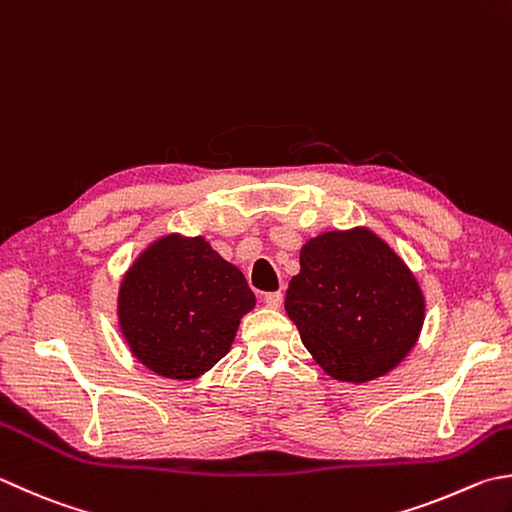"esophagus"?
<instances>
[{
  "mask_svg": "<svg viewBox=\"0 0 512 512\" xmlns=\"http://www.w3.org/2000/svg\"><path fill=\"white\" fill-rule=\"evenodd\" d=\"M263 303L267 307H272V310H278V307H281V303H283V292H269V294H265L263 296Z\"/></svg>",
  "mask_w": 512,
  "mask_h": 512,
  "instance_id": "1",
  "label": "esophagus"
}]
</instances>
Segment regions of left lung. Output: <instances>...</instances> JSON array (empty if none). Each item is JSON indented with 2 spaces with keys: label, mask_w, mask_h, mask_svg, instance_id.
Wrapping results in <instances>:
<instances>
[{
  "label": "left lung",
  "mask_w": 512,
  "mask_h": 512,
  "mask_svg": "<svg viewBox=\"0 0 512 512\" xmlns=\"http://www.w3.org/2000/svg\"><path fill=\"white\" fill-rule=\"evenodd\" d=\"M285 312L301 341L336 381L368 383L417 345L426 298L403 258L368 227L332 229L301 247Z\"/></svg>",
  "instance_id": "left-lung-1"
}]
</instances>
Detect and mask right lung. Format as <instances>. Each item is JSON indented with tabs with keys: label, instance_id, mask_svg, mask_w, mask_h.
Returning <instances> with one entry per match:
<instances>
[{
	"label": "right lung",
	"instance_id": "1",
	"mask_svg": "<svg viewBox=\"0 0 512 512\" xmlns=\"http://www.w3.org/2000/svg\"><path fill=\"white\" fill-rule=\"evenodd\" d=\"M256 296L207 238L165 234L142 249L118 289V325L151 372L191 381L231 350Z\"/></svg>",
	"mask_w": 512,
	"mask_h": 512
}]
</instances>
